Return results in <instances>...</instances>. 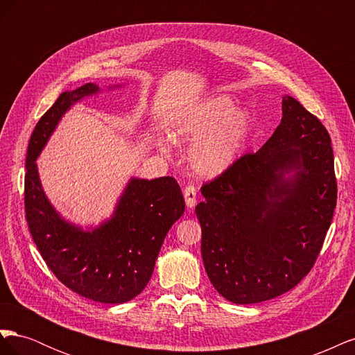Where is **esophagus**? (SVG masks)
<instances>
[{
	"label": "esophagus",
	"instance_id": "esophagus-1",
	"mask_svg": "<svg viewBox=\"0 0 355 355\" xmlns=\"http://www.w3.org/2000/svg\"><path fill=\"white\" fill-rule=\"evenodd\" d=\"M184 197H185V201H187V206L189 209H192L196 206L197 202V189L194 185H187L185 189H184Z\"/></svg>",
	"mask_w": 355,
	"mask_h": 355
}]
</instances>
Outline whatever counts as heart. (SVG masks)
Masks as SVG:
<instances>
[{
	"label": "heart",
	"mask_w": 355,
	"mask_h": 355,
	"mask_svg": "<svg viewBox=\"0 0 355 355\" xmlns=\"http://www.w3.org/2000/svg\"><path fill=\"white\" fill-rule=\"evenodd\" d=\"M167 133L173 141H196L188 153L189 164L197 175L213 178L239 157L250 133V116L235 108L230 96L214 94L176 116ZM158 146L168 154L166 141H159Z\"/></svg>",
	"instance_id": "heart-1"
}]
</instances>
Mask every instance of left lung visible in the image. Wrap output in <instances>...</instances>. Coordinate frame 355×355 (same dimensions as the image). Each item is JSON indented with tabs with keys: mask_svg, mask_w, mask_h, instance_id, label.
I'll list each match as a JSON object with an SVG mask.
<instances>
[{
	"mask_svg": "<svg viewBox=\"0 0 355 355\" xmlns=\"http://www.w3.org/2000/svg\"><path fill=\"white\" fill-rule=\"evenodd\" d=\"M282 108L266 144L204 184L196 207L204 268L234 304L263 302L302 282L336 207L329 132L290 96Z\"/></svg>",
	"mask_w": 355,
	"mask_h": 355,
	"instance_id": "1",
	"label": "left lung"
}]
</instances>
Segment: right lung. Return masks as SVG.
Segmentation results:
<instances>
[{"label":"right lung","instance_id":"add662e5","mask_svg":"<svg viewBox=\"0 0 355 355\" xmlns=\"http://www.w3.org/2000/svg\"><path fill=\"white\" fill-rule=\"evenodd\" d=\"M99 92L93 83L62 93L29 139L25 175L26 222L42 259L72 292L102 304L136 297L153 275L168 230L185 210L175 178L130 179L110 220L83 231L63 220L41 188L35 159L71 105Z\"/></svg>","mask_w":355,"mask_h":355}]
</instances>
